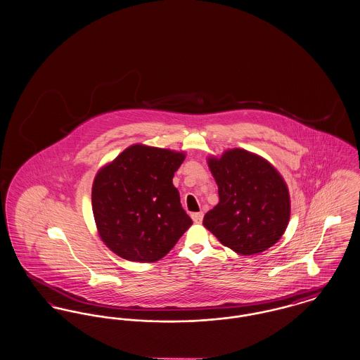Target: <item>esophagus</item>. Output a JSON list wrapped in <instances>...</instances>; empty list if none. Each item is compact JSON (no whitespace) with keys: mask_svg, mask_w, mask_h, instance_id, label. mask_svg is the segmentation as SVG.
Wrapping results in <instances>:
<instances>
[{"mask_svg":"<svg viewBox=\"0 0 360 360\" xmlns=\"http://www.w3.org/2000/svg\"><path fill=\"white\" fill-rule=\"evenodd\" d=\"M192 221L195 222V224H200L202 222V219H203V213L202 212H199V213H192Z\"/></svg>","mask_w":360,"mask_h":360,"instance_id":"34e87169","label":"esophagus"}]
</instances>
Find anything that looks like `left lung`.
Instances as JSON below:
<instances>
[{"label": "left lung", "instance_id": "obj_1", "mask_svg": "<svg viewBox=\"0 0 360 360\" xmlns=\"http://www.w3.org/2000/svg\"><path fill=\"white\" fill-rule=\"evenodd\" d=\"M219 202L203 225L239 255H254L274 245L287 229L290 198L287 183L264 157L229 148L207 158Z\"/></svg>", "mask_w": 360, "mask_h": 360}]
</instances>
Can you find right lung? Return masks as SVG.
<instances>
[{"label": "right lung", "instance_id": "right-lung-1", "mask_svg": "<svg viewBox=\"0 0 360 360\" xmlns=\"http://www.w3.org/2000/svg\"><path fill=\"white\" fill-rule=\"evenodd\" d=\"M184 160V151L136 143L98 170L93 214L110 251L131 262H155L191 226L172 181Z\"/></svg>", "mask_w": 360, "mask_h": 360}]
</instances>
